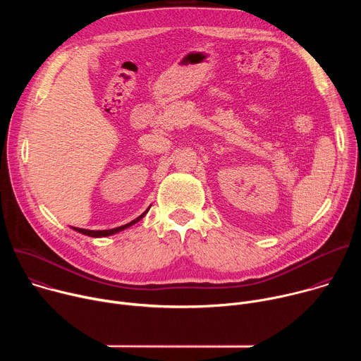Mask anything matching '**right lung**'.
Listing matches in <instances>:
<instances>
[{
    "label": "right lung",
    "mask_w": 361,
    "mask_h": 361,
    "mask_svg": "<svg viewBox=\"0 0 361 361\" xmlns=\"http://www.w3.org/2000/svg\"><path fill=\"white\" fill-rule=\"evenodd\" d=\"M147 212H148V210H147ZM147 212H144L140 217H137V219L133 220L131 223H128V224H126V226H121V227H117V228H111V230H97V231H94V230H84V228H78V227H73V228H74L75 231H78V233H81V234H85V235H90V237H107V235L116 234V233H118V231H123V230L131 227L133 224H135L137 221H140V220L147 214Z\"/></svg>",
    "instance_id": "1"
}]
</instances>
